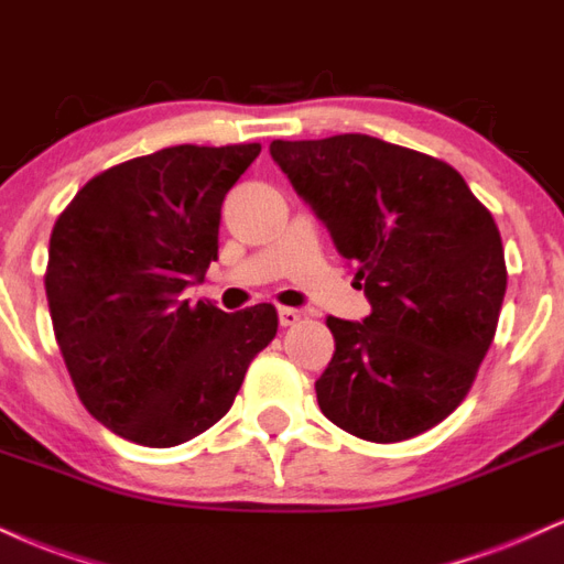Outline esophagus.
Returning <instances> with one entry per match:
<instances>
[{
  "label": "esophagus",
  "instance_id": "obj_1",
  "mask_svg": "<svg viewBox=\"0 0 564 564\" xmlns=\"http://www.w3.org/2000/svg\"><path fill=\"white\" fill-rule=\"evenodd\" d=\"M301 322V311L295 308H280V324L282 327H293V324Z\"/></svg>",
  "mask_w": 564,
  "mask_h": 564
}]
</instances>
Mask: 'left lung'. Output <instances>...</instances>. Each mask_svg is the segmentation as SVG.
<instances>
[{
    "label": "left lung",
    "mask_w": 564,
    "mask_h": 564,
    "mask_svg": "<svg viewBox=\"0 0 564 564\" xmlns=\"http://www.w3.org/2000/svg\"><path fill=\"white\" fill-rule=\"evenodd\" d=\"M356 269L372 314L329 316L316 380L329 422L395 443L446 420L491 348L507 267L494 216L452 165L367 134L269 144Z\"/></svg>",
    "instance_id": "1"
}]
</instances>
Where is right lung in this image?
<instances>
[{
  "mask_svg": "<svg viewBox=\"0 0 564 564\" xmlns=\"http://www.w3.org/2000/svg\"><path fill=\"white\" fill-rule=\"evenodd\" d=\"M261 144H176L89 178L50 237L46 301L86 412L169 448L229 412L276 311L182 301L218 258L221 203Z\"/></svg>",
  "mask_w": 564,
  "mask_h": 564,
  "instance_id": "right-lung-1",
  "label": "right lung"
}]
</instances>
